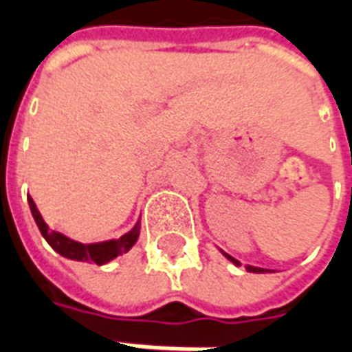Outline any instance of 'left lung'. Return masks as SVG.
Wrapping results in <instances>:
<instances>
[{
    "label": "left lung",
    "instance_id": "obj_1",
    "mask_svg": "<svg viewBox=\"0 0 352 352\" xmlns=\"http://www.w3.org/2000/svg\"><path fill=\"white\" fill-rule=\"evenodd\" d=\"M222 254H224V256H226V258H228L230 262H234V264H236V265H239V262H237L236 258H232L230 254H226V252H222ZM247 272H252V273H265V272H270V270H264V267H254V265H247Z\"/></svg>",
    "mask_w": 352,
    "mask_h": 352
}]
</instances>
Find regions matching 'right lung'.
<instances>
[{"label": "right lung", "mask_w": 352, "mask_h": 352, "mask_svg": "<svg viewBox=\"0 0 352 352\" xmlns=\"http://www.w3.org/2000/svg\"><path fill=\"white\" fill-rule=\"evenodd\" d=\"M28 204H30V209H32V214H34L35 224H37V228L43 234V237L47 239V243L58 254H62L64 258L77 260V262H94V264L98 265L107 264L113 258H116L118 254H124V252L130 251L131 247L135 245V241H138L139 230H141L138 222L128 234H124L118 239H109V241H101V243H79V241H75L72 237L50 230L49 224L43 221L35 201L30 196H28Z\"/></svg>", "instance_id": "1"}]
</instances>
